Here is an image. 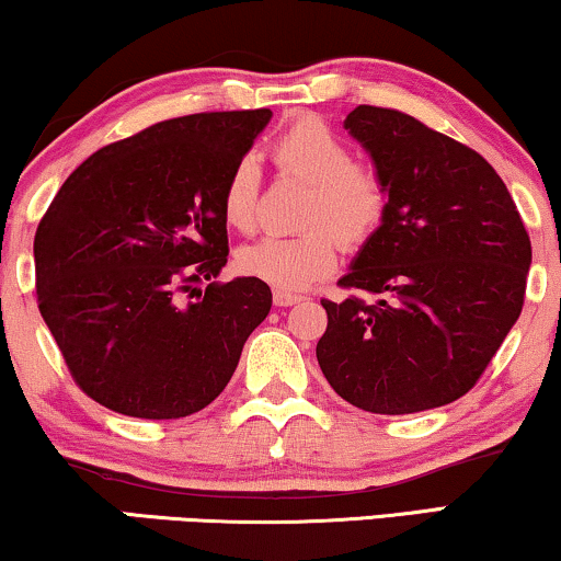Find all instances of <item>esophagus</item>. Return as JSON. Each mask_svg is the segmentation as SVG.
I'll list each match as a JSON object with an SVG mask.
<instances>
[{
	"label": "esophagus",
	"instance_id": "34e87169",
	"mask_svg": "<svg viewBox=\"0 0 561 561\" xmlns=\"http://www.w3.org/2000/svg\"><path fill=\"white\" fill-rule=\"evenodd\" d=\"M305 295H299V291H289V289H274V305L277 307H291L297 302H302Z\"/></svg>",
	"mask_w": 561,
	"mask_h": 561
}]
</instances>
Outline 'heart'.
Returning <instances> with one entry per match:
<instances>
[{
    "mask_svg": "<svg viewBox=\"0 0 561 561\" xmlns=\"http://www.w3.org/2000/svg\"><path fill=\"white\" fill-rule=\"evenodd\" d=\"M284 175L310 183L297 236H266L239 251V270L272 287L297 289L325 277L341 259V239L351 247L368 241L389 210V183L368 160L320 116H299L272 145ZM262 172L254 154L231 164L220 187V213L239 233L256 228Z\"/></svg>",
    "mask_w": 561,
    "mask_h": 561,
    "instance_id": "heart-1",
    "label": "heart"
}]
</instances>
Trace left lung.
Segmentation results:
<instances>
[{"instance_id":"obj_1","label":"left lung","mask_w":561,"mask_h":561,"mask_svg":"<svg viewBox=\"0 0 561 561\" xmlns=\"http://www.w3.org/2000/svg\"><path fill=\"white\" fill-rule=\"evenodd\" d=\"M389 183V210L337 282L318 363L337 397L414 414L468 393L524 307L531 241L508 187L462 141L397 108L345 119Z\"/></svg>"}]
</instances>
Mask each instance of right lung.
<instances>
[{"label":"right lung","mask_w":561,"mask_h":561,"mask_svg":"<svg viewBox=\"0 0 561 561\" xmlns=\"http://www.w3.org/2000/svg\"><path fill=\"white\" fill-rule=\"evenodd\" d=\"M270 119L247 108L157 122L93 152L45 210L37 307L76 386L101 407L180 420L231 381L272 289L256 277L198 284L228 256L224 180Z\"/></svg>","instance_id":"right-lung-1"}]
</instances>
